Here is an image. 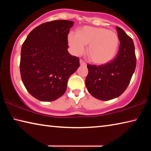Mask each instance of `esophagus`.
I'll list each match as a JSON object with an SVG mask.
<instances>
[{
    "mask_svg": "<svg viewBox=\"0 0 151 151\" xmlns=\"http://www.w3.org/2000/svg\"><path fill=\"white\" fill-rule=\"evenodd\" d=\"M80 65H85L86 63H85V61H84L83 60L81 59V60H80Z\"/></svg>",
    "mask_w": 151,
    "mask_h": 151,
    "instance_id": "esophagus-1",
    "label": "esophagus"
}]
</instances>
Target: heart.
<instances>
[{
    "mask_svg": "<svg viewBox=\"0 0 151 151\" xmlns=\"http://www.w3.org/2000/svg\"><path fill=\"white\" fill-rule=\"evenodd\" d=\"M68 42L73 54L80 55L88 45L87 55L90 60L103 65L113 59L119 47V37L116 32L103 28L84 27L77 33L70 32Z\"/></svg>",
    "mask_w": 151,
    "mask_h": 151,
    "instance_id": "1",
    "label": "heart"
}]
</instances>
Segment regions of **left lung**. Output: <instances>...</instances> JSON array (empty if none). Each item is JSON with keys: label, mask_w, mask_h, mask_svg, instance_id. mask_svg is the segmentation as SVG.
I'll return each instance as SVG.
<instances>
[{"label": "left lung", "mask_w": 151, "mask_h": 151, "mask_svg": "<svg viewBox=\"0 0 151 151\" xmlns=\"http://www.w3.org/2000/svg\"><path fill=\"white\" fill-rule=\"evenodd\" d=\"M120 47L116 57L101 65L87 64L86 86L91 95L102 101L116 98L131 82L137 65L133 40L121 28L116 27Z\"/></svg>", "instance_id": "left-lung-1"}]
</instances>
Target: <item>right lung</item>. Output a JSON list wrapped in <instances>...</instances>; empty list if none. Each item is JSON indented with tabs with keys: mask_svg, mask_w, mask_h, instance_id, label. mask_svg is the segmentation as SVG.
I'll list each match as a JSON object with an SVG mask.
<instances>
[{
	"mask_svg": "<svg viewBox=\"0 0 151 151\" xmlns=\"http://www.w3.org/2000/svg\"><path fill=\"white\" fill-rule=\"evenodd\" d=\"M74 22L53 20L40 24L22 45L20 72L28 92L38 100H57L65 93L70 76L80 66L68 52V35Z\"/></svg>",
	"mask_w": 151,
	"mask_h": 151,
	"instance_id": "1",
	"label": "right lung"
}]
</instances>
